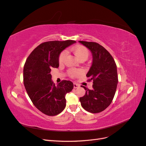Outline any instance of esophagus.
Returning <instances> with one entry per match:
<instances>
[{"instance_id": "esophagus-1", "label": "esophagus", "mask_w": 146, "mask_h": 146, "mask_svg": "<svg viewBox=\"0 0 146 146\" xmlns=\"http://www.w3.org/2000/svg\"><path fill=\"white\" fill-rule=\"evenodd\" d=\"M78 87H80V85H78V84H77V83H74V88H77Z\"/></svg>"}]
</instances>
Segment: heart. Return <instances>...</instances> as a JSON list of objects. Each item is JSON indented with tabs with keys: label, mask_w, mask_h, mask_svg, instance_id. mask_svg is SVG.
Here are the masks:
<instances>
[{
	"label": "heart",
	"mask_w": 146,
	"mask_h": 146,
	"mask_svg": "<svg viewBox=\"0 0 146 146\" xmlns=\"http://www.w3.org/2000/svg\"><path fill=\"white\" fill-rule=\"evenodd\" d=\"M71 50L79 60H86L90 55V52L88 48L85 46L81 45H77L72 47L71 48ZM66 55H67V53H66V51H63L61 53L58 59L59 63L60 64L64 62ZM82 70L80 69H70L68 70V75L72 78L77 77L82 75Z\"/></svg>",
	"instance_id": "heart-1"
}]
</instances>
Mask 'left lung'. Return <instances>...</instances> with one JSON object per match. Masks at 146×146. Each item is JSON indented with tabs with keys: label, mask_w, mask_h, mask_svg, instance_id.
<instances>
[{
	"label": "left lung",
	"mask_w": 146,
	"mask_h": 146,
	"mask_svg": "<svg viewBox=\"0 0 146 146\" xmlns=\"http://www.w3.org/2000/svg\"><path fill=\"white\" fill-rule=\"evenodd\" d=\"M89 49L92 56L91 68L86 74L90 81H93L92 89L85 90V94L80 98L82 107L86 111L98 113L111 104L118 83L117 66L111 54L94 42L78 41Z\"/></svg>",
	"instance_id": "left-lung-1"
}]
</instances>
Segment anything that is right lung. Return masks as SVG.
Listing matches in <instances>:
<instances>
[{
	"label": "right lung",
	"mask_w": 146,
	"mask_h": 146,
	"mask_svg": "<svg viewBox=\"0 0 146 146\" xmlns=\"http://www.w3.org/2000/svg\"><path fill=\"white\" fill-rule=\"evenodd\" d=\"M72 40L52 41L39 44L31 53L24 67V84L30 99L39 111L48 116H55L66 107V94L74 84L63 80L55 85L51 69L58 68L60 53L76 43Z\"/></svg>",
	"instance_id": "obj_1"
}]
</instances>
